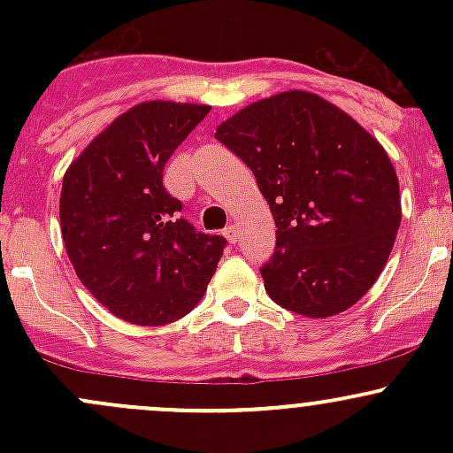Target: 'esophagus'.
Returning <instances> with one entry per match:
<instances>
[{
	"instance_id": "esophagus-1",
	"label": "esophagus",
	"mask_w": 453,
	"mask_h": 453,
	"mask_svg": "<svg viewBox=\"0 0 453 453\" xmlns=\"http://www.w3.org/2000/svg\"><path fill=\"white\" fill-rule=\"evenodd\" d=\"M223 234H226V239L230 241V243H236V241H239V230H236L234 223H230V226L223 230Z\"/></svg>"
}]
</instances>
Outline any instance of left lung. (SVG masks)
I'll return each mask as SVG.
<instances>
[{
  "label": "left lung",
  "mask_w": 453,
  "mask_h": 453,
  "mask_svg": "<svg viewBox=\"0 0 453 453\" xmlns=\"http://www.w3.org/2000/svg\"><path fill=\"white\" fill-rule=\"evenodd\" d=\"M214 138L248 164L278 227L260 267L269 298L304 318L362 300L401 226L399 180L377 138L303 89L248 104Z\"/></svg>",
  "instance_id": "left-lung-1"
}]
</instances>
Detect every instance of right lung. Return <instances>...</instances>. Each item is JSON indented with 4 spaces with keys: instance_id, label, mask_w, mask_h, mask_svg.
Returning a JSON list of instances; mask_svg holds the SVG:
<instances>
[{
    "instance_id": "1",
    "label": "right lung",
    "mask_w": 453,
    "mask_h": 453,
    "mask_svg": "<svg viewBox=\"0 0 453 453\" xmlns=\"http://www.w3.org/2000/svg\"><path fill=\"white\" fill-rule=\"evenodd\" d=\"M208 104L146 100L100 131L63 175L61 232L76 276L107 311L162 326L193 311L226 248L180 219L164 166Z\"/></svg>"
}]
</instances>
